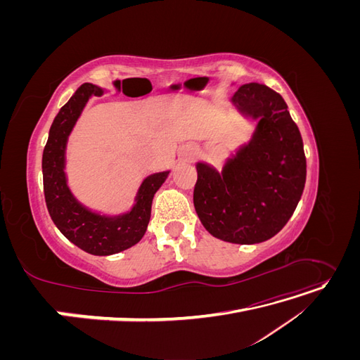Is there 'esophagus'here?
I'll return each mask as SVG.
<instances>
[{"label": "esophagus", "instance_id": "34e87169", "mask_svg": "<svg viewBox=\"0 0 360 360\" xmlns=\"http://www.w3.org/2000/svg\"><path fill=\"white\" fill-rule=\"evenodd\" d=\"M191 156H192V153H188V155H186V158H188V159H191Z\"/></svg>", "mask_w": 360, "mask_h": 360}]
</instances>
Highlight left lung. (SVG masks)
Segmentation results:
<instances>
[{"label":"left lung","instance_id":"left-lung-1","mask_svg":"<svg viewBox=\"0 0 360 360\" xmlns=\"http://www.w3.org/2000/svg\"><path fill=\"white\" fill-rule=\"evenodd\" d=\"M231 102L257 126L222 171L207 162L197 163L193 205L213 237L254 245L278 234L296 210L307 180V159L299 127L281 94L250 82L236 91Z\"/></svg>","mask_w":360,"mask_h":360}]
</instances>
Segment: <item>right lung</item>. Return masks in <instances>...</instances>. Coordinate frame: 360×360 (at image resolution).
<instances>
[{"mask_svg":"<svg viewBox=\"0 0 360 360\" xmlns=\"http://www.w3.org/2000/svg\"><path fill=\"white\" fill-rule=\"evenodd\" d=\"M103 89L82 84L56 115L43 150V191L51 219L73 245L91 255H112L136 245L147 231L151 201L169 176V171L150 174L141 183L132 209L120 214H103L84 205L68 184L66 150L72 130L93 96Z\"/></svg>","mask_w":360,"mask_h":360,"instance_id":"right-lung-1","label":"right lung"}]
</instances>
